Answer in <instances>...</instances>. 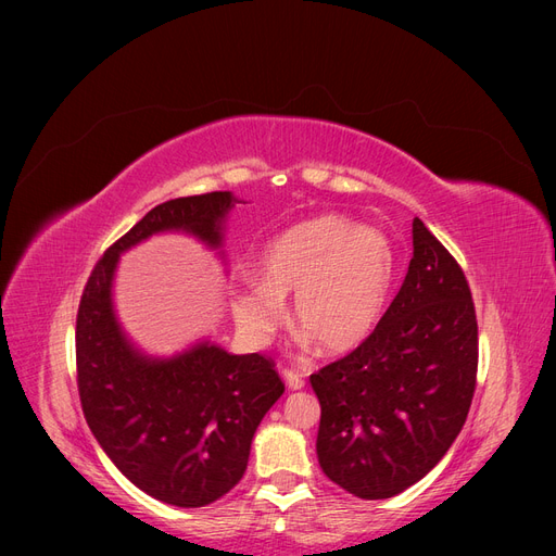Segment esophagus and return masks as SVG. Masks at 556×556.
<instances>
[{"mask_svg": "<svg viewBox=\"0 0 556 556\" xmlns=\"http://www.w3.org/2000/svg\"><path fill=\"white\" fill-rule=\"evenodd\" d=\"M283 378H286V383H288L290 390H302L306 386L304 374L298 371V369H283Z\"/></svg>", "mask_w": 556, "mask_h": 556, "instance_id": "esophagus-1", "label": "esophagus"}]
</instances>
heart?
I'll return each mask as SVG.
<instances>
[{
	"label": "heart",
	"instance_id": "b5f03b06",
	"mask_svg": "<svg viewBox=\"0 0 556 556\" xmlns=\"http://www.w3.org/2000/svg\"><path fill=\"white\" fill-rule=\"evenodd\" d=\"M396 275L386 233L327 214L286 229L258 258L261 281L233 298V317L254 342H266L293 298V325L327 354H349L381 323Z\"/></svg>",
	"mask_w": 556,
	"mask_h": 556
}]
</instances>
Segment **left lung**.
I'll return each mask as SVG.
<instances>
[{"label": "left lung", "mask_w": 556, "mask_h": 556, "mask_svg": "<svg viewBox=\"0 0 556 556\" xmlns=\"http://www.w3.org/2000/svg\"><path fill=\"white\" fill-rule=\"evenodd\" d=\"M405 281L374 333L311 374L323 405L317 457L365 501L419 482L459 434L478 383V319L455 256L413 220Z\"/></svg>", "instance_id": "1"}]
</instances>
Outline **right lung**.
Segmentation results:
<instances>
[{
  "mask_svg": "<svg viewBox=\"0 0 556 556\" xmlns=\"http://www.w3.org/2000/svg\"><path fill=\"white\" fill-rule=\"evenodd\" d=\"M229 191L157 204L114 241L85 283L76 315V383L87 426L135 486L175 507H204L239 484L252 437L283 394L275 361L202 342L170 361L141 356L112 311L119 254L151 233L185 229L218 248Z\"/></svg>",
  "mask_w": 556,
  "mask_h": 556,
  "instance_id": "right-lung-1",
  "label": "right lung"
}]
</instances>
